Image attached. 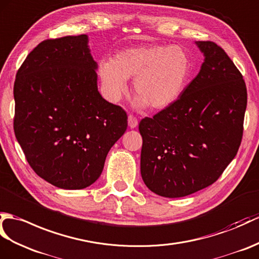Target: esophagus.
<instances>
[{
	"label": "esophagus",
	"instance_id": "1",
	"mask_svg": "<svg viewBox=\"0 0 259 259\" xmlns=\"http://www.w3.org/2000/svg\"><path fill=\"white\" fill-rule=\"evenodd\" d=\"M128 125H129V128H131V129L137 128L138 119L136 117L132 116V115H129V117H128Z\"/></svg>",
	"mask_w": 259,
	"mask_h": 259
}]
</instances>
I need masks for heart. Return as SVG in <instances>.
Instances as JSON below:
<instances>
[{
	"label": "heart",
	"mask_w": 259,
	"mask_h": 259,
	"mask_svg": "<svg viewBox=\"0 0 259 259\" xmlns=\"http://www.w3.org/2000/svg\"><path fill=\"white\" fill-rule=\"evenodd\" d=\"M192 71L191 56L179 45L129 47L116 54L112 61L99 62L98 74L106 95L118 101L128 89V79L135 80L138 109L151 106L164 109L183 94Z\"/></svg>",
	"instance_id": "heart-1"
}]
</instances>
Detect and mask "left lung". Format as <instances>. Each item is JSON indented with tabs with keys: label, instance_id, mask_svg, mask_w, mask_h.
I'll use <instances>...</instances> for the list:
<instances>
[{
	"label": "left lung",
	"instance_id": "8db88e82",
	"mask_svg": "<svg viewBox=\"0 0 259 259\" xmlns=\"http://www.w3.org/2000/svg\"><path fill=\"white\" fill-rule=\"evenodd\" d=\"M204 62L174 104L144 118L140 169L150 191L182 197L213 184L235 158L243 137L247 92L223 48L195 41Z\"/></svg>",
	"mask_w": 259,
	"mask_h": 259
}]
</instances>
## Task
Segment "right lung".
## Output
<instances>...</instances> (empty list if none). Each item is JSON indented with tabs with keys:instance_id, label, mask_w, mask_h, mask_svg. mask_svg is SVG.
Returning <instances> with one entry per match:
<instances>
[{
	"instance_id": "add662e5",
	"label": "right lung",
	"mask_w": 259,
	"mask_h": 259,
	"mask_svg": "<svg viewBox=\"0 0 259 259\" xmlns=\"http://www.w3.org/2000/svg\"><path fill=\"white\" fill-rule=\"evenodd\" d=\"M88 35L46 39L28 54L14 82V132L38 177L80 190L100 177L127 113L98 92Z\"/></svg>"
}]
</instances>
